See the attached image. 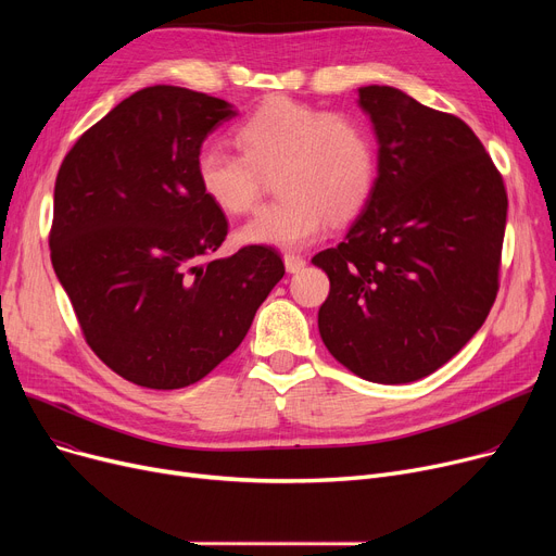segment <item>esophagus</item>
Segmentation results:
<instances>
[{"mask_svg": "<svg viewBox=\"0 0 556 556\" xmlns=\"http://www.w3.org/2000/svg\"><path fill=\"white\" fill-rule=\"evenodd\" d=\"M283 263H286V270H288L290 275H295V273L304 270L306 258L300 256V254H286V256H283Z\"/></svg>", "mask_w": 556, "mask_h": 556, "instance_id": "1", "label": "esophagus"}]
</instances>
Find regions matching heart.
I'll return each mask as SVG.
<instances>
[{"mask_svg": "<svg viewBox=\"0 0 556 556\" xmlns=\"http://www.w3.org/2000/svg\"><path fill=\"white\" fill-rule=\"evenodd\" d=\"M241 153L204 146L195 173L200 189L229 216L256 207L275 175L279 200L239 231L243 243L300 250L323 237L327 220H354L376 189L374 135L354 114L275 97L233 130Z\"/></svg>", "mask_w": 556, "mask_h": 556, "instance_id": "heart-1", "label": "heart"}]
</instances>
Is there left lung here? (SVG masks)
<instances>
[{
  "label": "left lung",
  "instance_id": "1",
  "mask_svg": "<svg viewBox=\"0 0 556 556\" xmlns=\"http://www.w3.org/2000/svg\"><path fill=\"white\" fill-rule=\"evenodd\" d=\"M358 105L378 178L340 245L313 256L331 290L317 327L331 356L371 383H413L469 342L498 293L507 191L476 132L396 87Z\"/></svg>",
  "mask_w": 556,
  "mask_h": 556
}]
</instances>
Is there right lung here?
<instances>
[{"label": "right lung", "instance_id": "add662e5", "mask_svg": "<svg viewBox=\"0 0 556 556\" xmlns=\"http://www.w3.org/2000/svg\"><path fill=\"white\" fill-rule=\"evenodd\" d=\"M227 101L153 85L83 132L53 189L51 263L92 352L126 381L180 390L237 349L283 277L270 245L212 258L227 218L195 162Z\"/></svg>", "mask_w": 556, "mask_h": 556}]
</instances>
